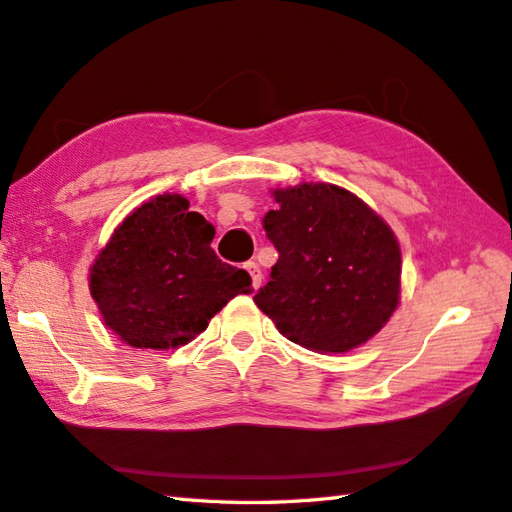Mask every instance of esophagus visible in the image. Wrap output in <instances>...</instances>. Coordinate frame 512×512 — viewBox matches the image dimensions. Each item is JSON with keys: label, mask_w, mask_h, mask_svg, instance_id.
<instances>
[{"label": "esophagus", "mask_w": 512, "mask_h": 512, "mask_svg": "<svg viewBox=\"0 0 512 512\" xmlns=\"http://www.w3.org/2000/svg\"><path fill=\"white\" fill-rule=\"evenodd\" d=\"M244 268L248 270V275H251V279H253V288L257 290L259 285H261V279H264V277H261V268H259V264H257V261H248V264H246Z\"/></svg>", "instance_id": "34e87169"}]
</instances>
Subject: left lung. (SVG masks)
Returning <instances> with one entry per match:
<instances>
[{
  "instance_id": "obj_1",
  "label": "left lung",
  "mask_w": 512,
  "mask_h": 512,
  "mask_svg": "<svg viewBox=\"0 0 512 512\" xmlns=\"http://www.w3.org/2000/svg\"><path fill=\"white\" fill-rule=\"evenodd\" d=\"M264 229L279 259L255 305L281 334L314 353L371 340L401 299V248L388 222L331 183L270 189Z\"/></svg>"
}]
</instances>
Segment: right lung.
I'll use <instances>...</instances> for the list:
<instances>
[{"label": "right lung", "mask_w": 512, "mask_h": 512, "mask_svg": "<svg viewBox=\"0 0 512 512\" xmlns=\"http://www.w3.org/2000/svg\"><path fill=\"white\" fill-rule=\"evenodd\" d=\"M213 235L181 194H159L130 211L89 268L104 325L135 349H178L233 296L251 294V275L218 259Z\"/></svg>", "instance_id": "1"}]
</instances>
